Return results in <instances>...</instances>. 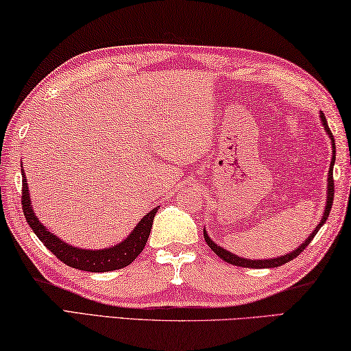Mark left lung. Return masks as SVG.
I'll list each match as a JSON object with an SVG mask.
<instances>
[{
  "label": "left lung",
  "mask_w": 351,
  "mask_h": 351,
  "mask_svg": "<svg viewBox=\"0 0 351 351\" xmlns=\"http://www.w3.org/2000/svg\"><path fill=\"white\" fill-rule=\"evenodd\" d=\"M320 119H322V123H324V128L326 130V134H328L330 138H331V143H332V158H331V166H330V172H328V196H326V206H325V211H324V217H322V221H320L319 226L315 227V230L311 233V237H309L302 245H298V249H295L294 252H292V254H288V255L280 256V258H274V260H247V258H241L238 255H233L232 252H227L226 249H222V247L215 244L213 241L208 238V234H206V232H204V238L206 241V244H208L210 249L213 250L217 256L222 258L223 261H227L230 264H234V266H239V267H252V269H267V267L283 266L285 263H289L291 260H294L295 256L300 255L302 252L306 249L308 244L311 243L313 238L315 237V234H317L320 227L324 226L326 219H328V215H330L331 205H332V199H335V180H332V166H335V160H336V155H335L336 154V145H335V138H332V134H331V130L328 128V124H326V119H325V114L324 113H320Z\"/></svg>",
  "instance_id": "1"
}]
</instances>
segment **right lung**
Here are the masks:
<instances>
[{
	"label": "right lung",
	"mask_w": 351,
	"mask_h": 351,
	"mask_svg": "<svg viewBox=\"0 0 351 351\" xmlns=\"http://www.w3.org/2000/svg\"><path fill=\"white\" fill-rule=\"evenodd\" d=\"M29 189H27L26 177L23 174V185H21V205L23 213H25L26 222L29 223L32 232L37 234V238L42 241L46 249L59 258L62 263L66 266L80 269V271L87 272H110L114 269H123L135 260V258L141 254L147 243L149 233H151L154 216L157 213V208H154L151 213H147L143 219L138 222L134 232H132L123 243H119L114 247H108V249L102 250H85V249H76L70 244L63 243L60 238L54 237L53 233L48 232L42 222L37 219L36 213H34L31 199H29Z\"/></svg>",
	"instance_id": "1"
}]
</instances>
